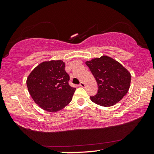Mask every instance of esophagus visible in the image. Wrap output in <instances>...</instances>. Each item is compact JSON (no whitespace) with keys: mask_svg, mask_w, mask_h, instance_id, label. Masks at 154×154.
Segmentation results:
<instances>
[{"mask_svg":"<svg viewBox=\"0 0 154 154\" xmlns=\"http://www.w3.org/2000/svg\"><path fill=\"white\" fill-rule=\"evenodd\" d=\"M79 86L82 87H85V84L83 82H81L80 84H79Z\"/></svg>","mask_w":154,"mask_h":154,"instance_id":"1","label":"esophagus"}]
</instances>
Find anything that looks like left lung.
Wrapping results in <instances>:
<instances>
[{"mask_svg":"<svg viewBox=\"0 0 154 154\" xmlns=\"http://www.w3.org/2000/svg\"><path fill=\"white\" fill-rule=\"evenodd\" d=\"M85 63L99 86L97 93L90 97L93 103L103 106H111L126 95L130 88L131 75L119 62L104 55Z\"/></svg>","mask_w":154,"mask_h":154,"instance_id":"left-lung-1","label":"left lung"}]
</instances>
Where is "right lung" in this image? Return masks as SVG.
<instances>
[{
    "instance_id": "obj_1",
    "label": "right lung",
    "mask_w": 154,
    "mask_h": 154,
    "mask_svg": "<svg viewBox=\"0 0 154 154\" xmlns=\"http://www.w3.org/2000/svg\"><path fill=\"white\" fill-rule=\"evenodd\" d=\"M69 76L61 60L42 62L27 78L29 93L34 102L48 112H57L69 103L76 88L69 85Z\"/></svg>"
}]
</instances>
